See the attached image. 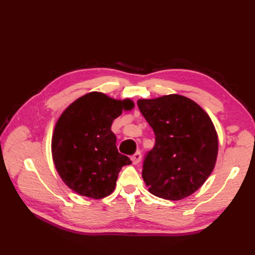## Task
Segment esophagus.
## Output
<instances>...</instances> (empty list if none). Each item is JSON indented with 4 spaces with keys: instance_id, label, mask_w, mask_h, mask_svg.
I'll list each match as a JSON object with an SVG mask.
<instances>
[{
    "instance_id": "esophagus-1",
    "label": "esophagus",
    "mask_w": 255,
    "mask_h": 255,
    "mask_svg": "<svg viewBox=\"0 0 255 255\" xmlns=\"http://www.w3.org/2000/svg\"><path fill=\"white\" fill-rule=\"evenodd\" d=\"M130 160H132V163L134 164V165H138L140 163V160H141V154H140V152H137V153H135L134 155L130 157Z\"/></svg>"
}]
</instances>
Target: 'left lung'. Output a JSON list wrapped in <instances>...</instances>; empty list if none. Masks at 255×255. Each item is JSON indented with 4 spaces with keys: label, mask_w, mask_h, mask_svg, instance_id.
Instances as JSON below:
<instances>
[{
    "label": "left lung",
    "mask_w": 255,
    "mask_h": 255,
    "mask_svg": "<svg viewBox=\"0 0 255 255\" xmlns=\"http://www.w3.org/2000/svg\"><path fill=\"white\" fill-rule=\"evenodd\" d=\"M137 105L155 134V144L142 166L148 190L171 201L192 195L217 159L218 135L210 116L180 95L139 99Z\"/></svg>",
    "instance_id": "1"
}]
</instances>
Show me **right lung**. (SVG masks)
Instances as JSON below:
<instances>
[{
	"mask_svg": "<svg viewBox=\"0 0 255 255\" xmlns=\"http://www.w3.org/2000/svg\"><path fill=\"white\" fill-rule=\"evenodd\" d=\"M133 109L130 99L116 100L92 91L59 116L52 136V157L69 188L96 200L112 194L121 168L132 163L118 152L112 125L122 111Z\"/></svg>",
	"mask_w": 255,
	"mask_h": 255,
	"instance_id": "obj_1",
	"label": "right lung"
}]
</instances>
